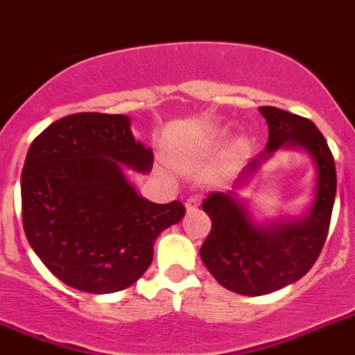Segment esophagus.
I'll return each mask as SVG.
<instances>
[{
    "label": "esophagus",
    "instance_id": "esophagus-1",
    "mask_svg": "<svg viewBox=\"0 0 355 355\" xmlns=\"http://www.w3.org/2000/svg\"><path fill=\"white\" fill-rule=\"evenodd\" d=\"M198 205H200V196H189L186 200V211L189 213V211L198 209Z\"/></svg>",
    "mask_w": 355,
    "mask_h": 355
}]
</instances>
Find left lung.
Masks as SVG:
<instances>
[{"mask_svg": "<svg viewBox=\"0 0 355 355\" xmlns=\"http://www.w3.org/2000/svg\"><path fill=\"white\" fill-rule=\"evenodd\" d=\"M269 126L265 151L247 164L233 189L204 200L209 236L200 258L213 278L231 293L261 296L303 278L318 260L329 233L336 198V166L324 137L309 119L261 106ZM297 149L311 157L316 184L311 207L296 219L258 220L239 195L276 150Z\"/></svg>", "mask_w": 355, "mask_h": 355, "instance_id": "left-lung-1", "label": "left lung"}]
</instances>
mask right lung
Wrapping results in <instances>:
<instances>
[{
  "instance_id": "right-lung-1",
  "label": "right lung",
  "mask_w": 355,
  "mask_h": 355,
  "mask_svg": "<svg viewBox=\"0 0 355 355\" xmlns=\"http://www.w3.org/2000/svg\"><path fill=\"white\" fill-rule=\"evenodd\" d=\"M151 168L153 151L128 115L73 113L35 137L21 173L23 227L55 278L110 294L146 272L157 236L186 213L177 200L144 198L124 173Z\"/></svg>"
}]
</instances>
